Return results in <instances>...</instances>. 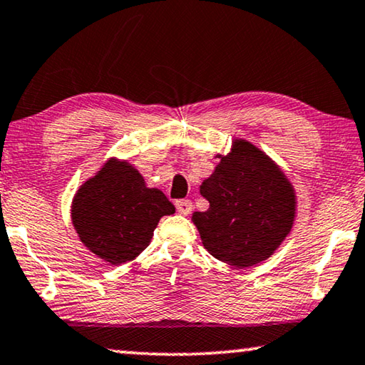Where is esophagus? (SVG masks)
Returning a JSON list of instances; mask_svg holds the SVG:
<instances>
[{
    "instance_id": "1",
    "label": "esophagus",
    "mask_w": 365,
    "mask_h": 365,
    "mask_svg": "<svg viewBox=\"0 0 365 365\" xmlns=\"http://www.w3.org/2000/svg\"><path fill=\"white\" fill-rule=\"evenodd\" d=\"M175 207L178 212L183 214V216H188V214L193 211V203L190 200H178L175 201Z\"/></svg>"
}]
</instances>
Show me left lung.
Masks as SVG:
<instances>
[{
	"mask_svg": "<svg viewBox=\"0 0 365 365\" xmlns=\"http://www.w3.org/2000/svg\"><path fill=\"white\" fill-rule=\"evenodd\" d=\"M205 178L200 193L210 201L193 212L201 244L214 258L245 269L268 259L292 230L296 190L276 162L255 144L234 138L230 151Z\"/></svg>",
	"mask_w": 365,
	"mask_h": 365,
	"instance_id": "1",
	"label": "left lung"
}]
</instances>
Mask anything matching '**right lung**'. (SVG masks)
<instances>
[{
	"instance_id": "right-lung-1",
	"label": "right lung",
	"mask_w": 365,
	"mask_h": 365,
	"mask_svg": "<svg viewBox=\"0 0 365 365\" xmlns=\"http://www.w3.org/2000/svg\"><path fill=\"white\" fill-rule=\"evenodd\" d=\"M175 212L159 188L125 159L110 158L71 201V222L89 252L108 264L135 259L151 244L162 216Z\"/></svg>"
}]
</instances>
